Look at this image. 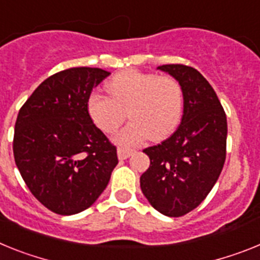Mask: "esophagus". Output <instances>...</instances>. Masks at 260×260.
I'll use <instances>...</instances> for the list:
<instances>
[{"instance_id": "1", "label": "esophagus", "mask_w": 260, "mask_h": 260, "mask_svg": "<svg viewBox=\"0 0 260 260\" xmlns=\"http://www.w3.org/2000/svg\"><path fill=\"white\" fill-rule=\"evenodd\" d=\"M133 149H128V148H123V146H119L117 148V157L120 158V159H125V158L131 157L133 154Z\"/></svg>"}]
</instances>
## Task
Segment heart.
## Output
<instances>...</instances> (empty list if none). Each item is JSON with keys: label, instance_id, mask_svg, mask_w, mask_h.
<instances>
[{"label": "heart", "instance_id": "1", "mask_svg": "<svg viewBox=\"0 0 260 260\" xmlns=\"http://www.w3.org/2000/svg\"><path fill=\"white\" fill-rule=\"evenodd\" d=\"M110 96L92 92L87 110L102 132L111 135L129 117L131 123L115 137L121 145H136L150 137L162 140L177 129L184 95L173 76H158L136 69L115 74L107 83Z\"/></svg>", "mask_w": 260, "mask_h": 260}]
</instances>
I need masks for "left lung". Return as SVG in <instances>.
<instances>
[{"label":"left lung","mask_w":260,"mask_h":260,"mask_svg":"<svg viewBox=\"0 0 260 260\" xmlns=\"http://www.w3.org/2000/svg\"><path fill=\"white\" fill-rule=\"evenodd\" d=\"M182 85V123L169 139L144 149L150 166L140 186L153 208L169 217L193 211L220 177L226 158V115L209 82L192 67H158Z\"/></svg>","instance_id":"1"}]
</instances>
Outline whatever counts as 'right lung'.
Listing matches in <instances>:
<instances>
[{"label":"right lung","instance_id":"right-lung-1","mask_svg":"<svg viewBox=\"0 0 260 260\" xmlns=\"http://www.w3.org/2000/svg\"><path fill=\"white\" fill-rule=\"evenodd\" d=\"M99 68H71L43 81L15 121V165L49 211L76 214L94 204L117 165L116 146L87 110L92 89L110 76Z\"/></svg>","mask_w":260,"mask_h":260}]
</instances>
